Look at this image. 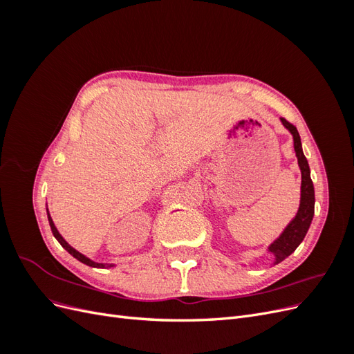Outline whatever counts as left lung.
I'll return each instance as SVG.
<instances>
[{
  "label": "left lung",
  "mask_w": 354,
  "mask_h": 354,
  "mask_svg": "<svg viewBox=\"0 0 354 354\" xmlns=\"http://www.w3.org/2000/svg\"><path fill=\"white\" fill-rule=\"evenodd\" d=\"M281 121L294 137L295 155L298 159L299 169H301V201H299V208L295 218L288 224L281 236L269 246V251L274 255V264L283 261L303 242L315 214V187L312 178H310L308 162L303 153L301 138H299L297 128L291 122H288L285 118H281Z\"/></svg>",
  "instance_id": "1"
}]
</instances>
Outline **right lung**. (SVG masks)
Segmentation results:
<instances>
[{
    "label": "right lung",
    "instance_id": "1",
    "mask_svg": "<svg viewBox=\"0 0 354 354\" xmlns=\"http://www.w3.org/2000/svg\"><path fill=\"white\" fill-rule=\"evenodd\" d=\"M47 214H48V211H47ZM48 223H50V227H51V232H53V234H55V238L59 241V243L63 246V248H65L71 255H73L75 259L77 260H80L81 263H84V264H87V266H90V267H104V264L103 263H94V261H91L90 259H87V257L85 255H82L81 252H78L77 250H73L72 246L62 238V234L57 232V229H56V226H55V223H53V220H51V217H50V214H48ZM109 267H112V264H108Z\"/></svg>",
    "mask_w": 354,
    "mask_h": 354
}]
</instances>
